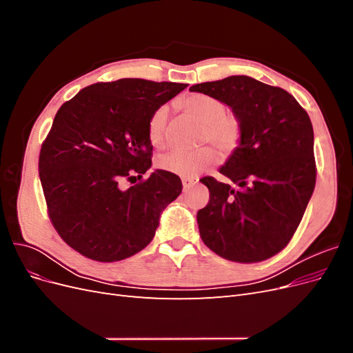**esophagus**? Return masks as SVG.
<instances>
[{
	"label": "esophagus",
	"instance_id": "obj_1",
	"mask_svg": "<svg viewBox=\"0 0 353 353\" xmlns=\"http://www.w3.org/2000/svg\"><path fill=\"white\" fill-rule=\"evenodd\" d=\"M194 184H197V178H183V187H184V190L191 188Z\"/></svg>",
	"mask_w": 353,
	"mask_h": 353
}]
</instances>
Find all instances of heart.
I'll list each match as a JSON object with an SVG mask.
<instances>
[{
    "label": "heart",
    "instance_id": "b5f03b06",
    "mask_svg": "<svg viewBox=\"0 0 353 353\" xmlns=\"http://www.w3.org/2000/svg\"><path fill=\"white\" fill-rule=\"evenodd\" d=\"M190 116L203 123V140L216 144L223 153H231L240 144L243 126L239 117L225 112V104L206 94H193L181 103ZM169 109L160 105L148 121V140L154 147H163L166 143V125ZM218 160V153L212 145H203L194 150H172L157 159V166L166 172L179 176L193 178L201 174Z\"/></svg>",
    "mask_w": 353,
    "mask_h": 353
}]
</instances>
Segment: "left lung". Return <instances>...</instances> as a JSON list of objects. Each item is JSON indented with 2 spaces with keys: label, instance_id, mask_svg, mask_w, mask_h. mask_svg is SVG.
Returning a JSON list of instances; mask_svg holds the SVG:
<instances>
[{
  "label": "left lung",
  "instance_id": "obj_1",
  "mask_svg": "<svg viewBox=\"0 0 353 353\" xmlns=\"http://www.w3.org/2000/svg\"><path fill=\"white\" fill-rule=\"evenodd\" d=\"M225 103L243 126L240 144L219 172L205 176L209 203L197 212L200 237L221 258L261 262L292 240L311 199L316 166L311 119L292 94L250 77L190 88Z\"/></svg>",
  "mask_w": 353,
  "mask_h": 353
}]
</instances>
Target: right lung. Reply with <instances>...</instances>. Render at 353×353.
Masks as SVG:
<instances>
[{
    "label": "right lung",
    "mask_w": 353,
    "mask_h": 353,
    "mask_svg": "<svg viewBox=\"0 0 353 353\" xmlns=\"http://www.w3.org/2000/svg\"><path fill=\"white\" fill-rule=\"evenodd\" d=\"M187 83L125 78L81 90L59 109L39 153L48 216L72 249L99 262L143 250L162 210L183 190L178 175L152 166L150 116Z\"/></svg>",
    "instance_id": "add662e5"
}]
</instances>
